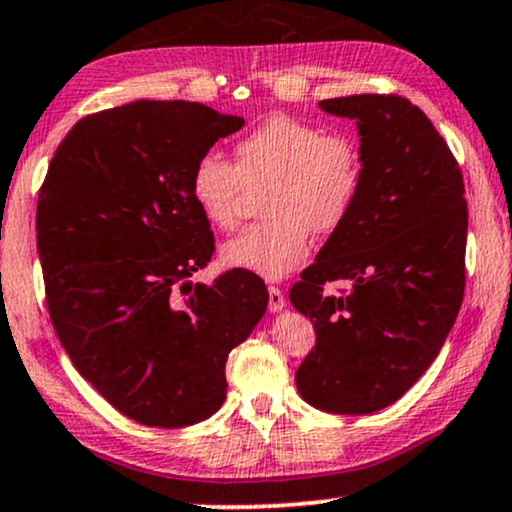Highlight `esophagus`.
<instances>
[{
    "label": "esophagus",
    "mask_w": 512,
    "mask_h": 512,
    "mask_svg": "<svg viewBox=\"0 0 512 512\" xmlns=\"http://www.w3.org/2000/svg\"><path fill=\"white\" fill-rule=\"evenodd\" d=\"M286 307V297H283L281 288L269 286V312H281Z\"/></svg>",
    "instance_id": "34e87169"
}]
</instances>
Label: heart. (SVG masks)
I'll use <instances>...</instances> for the list:
<instances>
[{"label":"heart","mask_w":512,"mask_h":512,"mask_svg":"<svg viewBox=\"0 0 512 512\" xmlns=\"http://www.w3.org/2000/svg\"><path fill=\"white\" fill-rule=\"evenodd\" d=\"M267 186L264 222L224 245L229 267L283 278L307 260L314 234H333L347 222L361 189V155L352 139L288 115L264 120L236 144V163L215 151L191 170V196L217 229L241 217L245 191Z\"/></svg>","instance_id":"heart-1"}]
</instances>
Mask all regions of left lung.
Instances as JSON below:
<instances>
[{"label": "left lung", "mask_w": 512, "mask_h": 512, "mask_svg": "<svg viewBox=\"0 0 512 512\" xmlns=\"http://www.w3.org/2000/svg\"><path fill=\"white\" fill-rule=\"evenodd\" d=\"M319 106L357 122L361 189L347 222L290 288V302L316 333L295 383L321 411L375 413L428 371L461 309L463 174L409 99L357 94ZM331 280H347L350 290L323 294Z\"/></svg>", "instance_id": "1"}]
</instances>
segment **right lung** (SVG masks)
<instances>
[{
	"mask_svg": "<svg viewBox=\"0 0 512 512\" xmlns=\"http://www.w3.org/2000/svg\"><path fill=\"white\" fill-rule=\"evenodd\" d=\"M191 101H132L87 115L51 158L37 252L54 331L122 416L184 428L226 399V359L267 312L260 276L191 283L215 252L191 170L243 127Z\"/></svg>",
	"mask_w": 512,
	"mask_h": 512,
	"instance_id": "right-lung-1",
	"label": "right lung"
}]
</instances>
